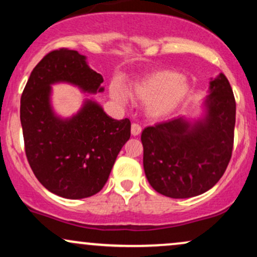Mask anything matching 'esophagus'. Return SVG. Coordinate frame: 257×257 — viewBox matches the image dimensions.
Masks as SVG:
<instances>
[{"label": "esophagus", "instance_id": "esophagus-1", "mask_svg": "<svg viewBox=\"0 0 257 257\" xmlns=\"http://www.w3.org/2000/svg\"><path fill=\"white\" fill-rule=\"evenodd\" d=\"M141 126L138 124V123H133L132 124V135L133 137H137V135H139L141 133Z\"/></svg>", "mask_w": 257, "mask_h": 257}]
</instances>
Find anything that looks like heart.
<instances>
[{
  "label": "heart",
  "mask_w": 257,
  "mask_h": 257,
  "mask_svg": "<svg viewBox=\"0 0 257 257\" xmlns=\"http://www.w3.org/2000/svg\"><path fill=\"white\" fill-rule=\"evenodd\" d=\"M191 93V85L184 76L169 70H161L139 79L133 87V96L146 101V112L151 118H167L181 107ZM111 95L125 105L129 94L118 84L111 88Z\"/></svg>",
  "instance_id": "b5f03b06"
}]
</instances>
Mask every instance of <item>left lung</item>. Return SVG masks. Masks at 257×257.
<instances>
[{
  "label": "left lung",
  "instance_id": "1",
  "mask_svg": "<svg viewBox=\"0 0 257 257\" xmlns=\"http://www.w3.org/2000/svg\"><path fill=\"white\" fill-rule=\"evenodd\" d=\"M235 100L223 73L211 79L204 116H179L141 134L144 170L153 190L170 198H190L210 190L232 156Z\"/></svg>",
  "mask_w": 257,
  "mask_h": 257
}]
</instances>
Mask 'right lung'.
<instances>
[{"label":"right lung","instance_id":"right-lung-1","mask_svg":"<svg viewBox=\"0 0 257 257\" xmlns=\"http://www.w3.org/2000/svg\"><path fill=\"white\" fill-rule=\"evenodd\" d=\"M61 82L83 93L104 91V78L88 66L84 55L66 48L48 53L32 70L20 99L25 153L49 192L67 199L87 198L105 186L131 138V120L111 118L90 99L70 118L57 116L52 85Z\"/></svg>","mask_w":257,"mask_h":257}]
</instances>
